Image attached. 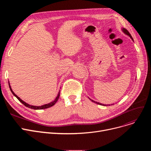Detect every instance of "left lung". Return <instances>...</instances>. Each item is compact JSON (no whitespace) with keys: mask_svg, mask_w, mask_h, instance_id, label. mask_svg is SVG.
I'll return each instance as SVG.
<instances>
[{"mask_svg":"<svg viewBox=\"0 0 151 151\" xmlns=\"http://www.w3.org/2000/svg\"><path fill=\"white\" fill-rule=\"evenodd\" d=\"M122 32H123L125 34H126L127 35H128L129 37H130V38L133 41V38H132V35H130V34L129 32V31L127 30V29H125V28H122ZM92 101H93V102H94V103H96V104H99V105H103V106H107V105H105V104H101V103H99V102H97V101H94V100H92L91 99H90L89 97H88ZM114 105V104H111V105Z\"/></svg>","mask_w":151,"mask_h":151,"instance_id":"obj_1","label":"left lung"}]
</instances>
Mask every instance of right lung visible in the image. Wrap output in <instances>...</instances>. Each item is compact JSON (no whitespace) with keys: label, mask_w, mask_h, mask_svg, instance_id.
Returning <instances> with one entry per match:
<instances>
[{"label":"right lung","mask_w":151,"mask_h":151,"mask_svg":"<svg viewBox=\"0 0 151 151\" xmlns=\"http://www.w3.org/2000/svg\"><path fill=\"white\" fill-rule=\"evenodd\" d=\"M9 87H10V91H11V92H12V93L13 94V96H15L16 97H17V98L18 99V100H19L20 102H21L24 105H25L26 107L29 108H31V109H43L50 108V107L52 106L53 105H54V104L58 101V99H59V97H60V91H59V92H58V96H57L56 98H55V100H53L52 101L49 103V104H45V105H42V106H33V105H30L27 104V103H26L25 101H23L22 100H21L18 96H17V95H16V94L14 93V92L12 91V88H11V86H10L9 82Z\"/></svg>","instance_id":"add662e5"}]
</instances>
